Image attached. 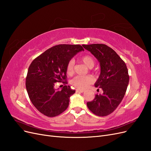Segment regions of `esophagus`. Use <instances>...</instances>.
<instances>
[{
    "label": "esophagus",
    "mask_w": 151,
    "mask_h": 151,
    "mask_svg": "<svg viewBox=\"0 0 151 151\" xmlns=\"http://www.w3.org/2000/svg\"><path fill=\"white\" fill-rule=\"evenodd\" d=\"M76 92H79L81 93H83L84 92V91L83 89H76Z\"/></svg>",
    "instance_id": "esophagus-1"
}]
</instances>
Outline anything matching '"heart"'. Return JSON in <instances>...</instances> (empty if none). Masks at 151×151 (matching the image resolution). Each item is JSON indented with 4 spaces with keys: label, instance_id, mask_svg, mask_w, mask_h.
<instances>
[{
    "label": "heart",
    "instance_id": "b5f03b06",
    "mask_svg": "<svg viewBox=\"0 0 151 151\" xmlns=\"http://www.w3.org/2000/svg\"><path fill=\"white\" fill-rule=\"evenodd\" d=\"M81 60L89 68H92L94 65V58L90 55H84L81 58ZM74 61L73 59L68 61L67 65V73L72 74L74 71ZM94 82L93 77L90 76H76L72 79L71 83L75 88L79 89H84Z\"/></svg>",
    "mask_w": 151,
    "mask_h": 151
}]
</instances>
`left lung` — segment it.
<instances>
[{"label": "left lung", "instance_id": "obj_1", "mask_svg": "<svg viewBox=\"0 0 151 151\" xmlns=\"http://www.w3.org/2000/svg\"><path fill=\"white\" fill-rule=\"evenodd\" d=\"M98 59L101 72L94 84L103 93L96 94L87 103L89 110L96 115L107 116L115 110L125 94L129 76L125 63L110 47L104 44L83 45Z\"/></svg>", "mask_w": 151, "mask_h": 151}]
</instances>
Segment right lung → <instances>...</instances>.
Returning a JSON list of instances; mask_svg holds the SVG:
<instances>
[{"mask_svg": "<svg viewBox=\"0 0 151 151\" xmlns=\"http://www.w3.org/2000/svg\"><path fill=\"white\" fill-rule=\"evenodd\" d=\"M80 45H58L46 50L31 62L26 79V88L31 103L48 117H54L68 108L69 99L76 91L66 86L67 65L76 55L83 51ZM63 81L62 90L54 83Z\"/></svg>", "mask_w": 151, "mask_h": 151, "instance_id": "obj_1", "label": "right lung"}]
</instances>
